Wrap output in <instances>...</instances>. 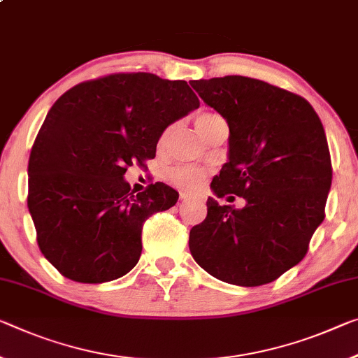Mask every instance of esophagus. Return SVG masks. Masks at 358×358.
<instances>
[{"instance_id":"34e87169","label":"esophagus","mask_w":358,"mask_h":358,"mask_svg":"<svg viewBox=\"0 0 358 358\" xmlns=\"http://www.w3.org/2000/svg\"><path fill=\"white\" fill-rule=\"evenodd\" d=\"M191 194H189V192H186V191H180V199H188V197H189Z\"/></svg>"}]
</instances>
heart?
I'll list each match as a JSON object with an SVG mask.
<instances>
[{
    "mask_svg": "<svg viewBox=\"0 0 358 358\" xmlns=\"http://www.w3.org/2000/svg\"><path fill=\"white\" fill-rule=\"evenodd\" d=\"M220 122H224L223 117L212 111H202L196 116V127L199 130L202 137H206L210 130H212L215 126H218ZM169 134H170V127L164 132L162 140H166L169 137ZM169 178L172 183L180 186V188L194 189L202 183L203 178H206V170H202L199 167H191V166L175 167L170 170Z\"/></svg>",
    "mask_w": 358,
    "mask_h": 358,
    "instance_id": "1",
    "label": "heart"
}]
</instances>
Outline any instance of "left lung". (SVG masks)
Instances as JSON below:
<instances>
[{"label": "left lung", "mask_w": 358, "mask_h": 358, "mask_svg": "<svg viewBox=\"0 0 358 358\" xmlns=\"http://www.w3.org/2000/svg\"><path fill=\"white\" fill-rule=\"evenodd\" d=\"M229 127L228 162L212 180L207 218L189 232L192 258L218 280L269 283L296 266L325 218L331 159L325 130L308 100L245 76L192 81Z\"/></svg>", "instance_id": "8db88e82"}]
</instances>
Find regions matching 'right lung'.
Masks as SVG:
<instances>
[{"mask_svg": "<svg viewBox=\"0 0 358 358\" xmlns=\"http://www.w3.org/2000/svg\"><path fill=\"white\" fill-rule=\"evenodd\" d=\"M196 108L186 81L151 73L81 83L55 101L28 161V210L39 250L62 275L103 283L135 268L146 218L173 207L178 192L157 181L135 196L124 175Z\"/></svg>", "mask_w": 358, "mask_h": 358, "instance_id": "obj_1", "label": "right lung"}]
</instances>
